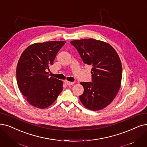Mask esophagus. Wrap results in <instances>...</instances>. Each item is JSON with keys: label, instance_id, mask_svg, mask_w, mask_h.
Returning a JSON list of instances; mask_svg holds the SVG:
<instances>
[{"label": "esophagus", "instance_id": "1", "mask_svg": "<svg viewBox=\"0 0 147 147\" xmlns=\"http://www.w3.org/2000/svg\"><path fill=\"white\" fill-rule=\"evenodd\" d=\"M64 83H65V84H66V85H73L75 83L74 82H70V81H67V80H66V81H64Z\"/></svg>", "mask_w": 147, "mask_h": 147}]
</instances>
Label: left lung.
I'll return each instance as SVG.
<instances>
[{
    "instance_id": "left-lung-1",
    "label": "left lung",
    "mask_w": 147,
    "mask_h": 147,
    "mask_svg": "<svg viewBox=\"0 0 147 147\" xmlns=\"http://www.w3.org/2000/svg\"><path fill=\"white\" fill-rule=\"evenodd\" d=\"M83 62L91 65L92 82H81L84 92L80 99L84 107L99 110L116 96L121 83L122 67L119 55L109 44L93 38L70 42Z\"/></svg>"
}]
</instances>
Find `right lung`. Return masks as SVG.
I'll return each instance as SVG.
<instances>
[{
	"label": "right lung",
	"mask_w": 147,
	"mask_h": 147,
	"mask_svg": "<svg viewBox=\"0 0 147 147\" xmlns=\"http://www.w3.org/2000/svg\"><path fill=\"white\" fill-rule=\"evenodd\" d=\"M65 43L64 41L34 43L22 54L16 69L17 85L33 106L48 107L61 92L63 81L49 77L48 71H50V66Z\"/></svg>",
	"instance_id": "add662e5"
}]
</instances>
